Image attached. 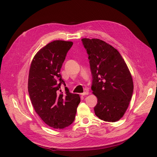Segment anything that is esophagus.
<instances>
[{"instance_id":"obj_1","label":"esophagus","mask_w":157,"mask_h":157,"mask_svg":"<svg viewBox=\"0 0 157 157\" xmlns=\"http://www.w3.org/2000/svg\"><path fill=\"white\" fill-rule=\"evenodd\" d=\"M88 94H89V92L88 91H86V92H84V93H82L81 96H86V95H88Z\"/></svg>"}]
</instances>
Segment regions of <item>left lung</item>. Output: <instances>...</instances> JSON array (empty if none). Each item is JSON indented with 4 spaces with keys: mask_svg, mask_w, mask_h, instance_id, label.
<instances>
[{
    "mask_svg": "<svg viewBox=\"0 0 157 157\" xmlns=\"http://www.w3.org/2000/svg\"><path fill=\"white\" fill-rule=\"evenodd\" d=\"M90 60L93 82L92 90L97 97L96 115L106 122H117L124 116L134 90L128 66L118 51L98 39H82Z\"/></svg>",
    "mask_w": 157,
    "mask_h": 157,
    "instance_id": "left-lung-1",
    "label": "left lung"
}]
</instances>
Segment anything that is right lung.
Returning <instances> with one entry per match:
<instances>
[{"mask_svg": "<svg viewBox=\"0 0 157 157\" xmlns=\"http://www.w3.org/2000/svg\"><path fill=\"white\" fill-rule=\"evenodd\" d=\"M71 41L54 40L38 51L33 58L28 78V92L35 112L48 126L63 129L73 122L80 102L78 94H65L60 90V70L67 52L73 46ZM59 80L60 82H58Z\"/></svg>", "mask_w": 157, "mask_h": 157, "instance_id": "add662e5", "label": "right lung"}]
</instances>
